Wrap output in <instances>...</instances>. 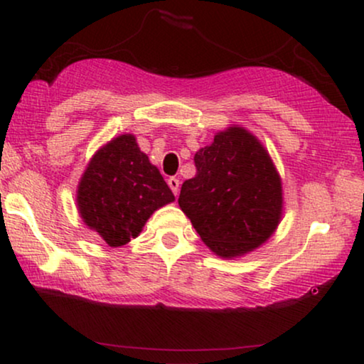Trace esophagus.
Wrapping results in <instances>:
<instances>
[{
	"label": "esophagus",
	"mask_w": 364,
	"mask_h": 364,
	"mask_svg": "<svg viewBox=\"0 0 364 364\" xmlns=\"http://www.w3.org/2000/svg\"><path fill=\"white\" fill-rule=\"evenodd\" d=\"M167 183H168V187L172 188L173 196H177V193H178V186H181V182H178L176 177H171V178H168V181H167Z\"/></svg>",
	"instance_id": "34e87169"
}]
</instances>
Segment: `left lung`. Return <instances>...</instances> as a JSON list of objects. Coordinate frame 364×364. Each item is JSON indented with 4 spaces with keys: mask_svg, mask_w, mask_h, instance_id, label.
<instances>
[{
    "mask_svg": "<svg viewBox=\"0 0 364 364\" xmlns=\"http://www.w3.org/2000/svg\"><path fill=\"white\" fill-rule=\"evenodd\" d=\"M193 161L197 173L182 183L178 205L202 242L220 258L257 250L283 215L282 177L265 146L233 124Z\"/></svg>",
    "mask_w": 364,
    "mask_h": 364,
    "instance_id": "left-lung-1",
    "label": "left lung"
}]
</instances>
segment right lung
Listing matches in <instances>:
<instances>
[{
  "instance_id": "1",
  "label": "right lung",
  "mask_w": 364,
  "mask_h": 364,
  "mask_svg": "<svg viewBox=\"0 0 364 364\" xmlns=\"http://www.w3.org/2000/svg\"><path fill=\"white\" fill-rule=\"evenodd\" d=\"M173 200L132 134H121L97 149L76 192L82 222L112 248L139 237L152 213Z\"/></svg>"
}]
</instances>
